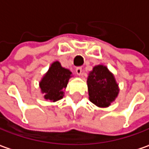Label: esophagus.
<instances>
[{
    "mask_svg": "<svg viewBox=\"0 0 149 149\" xmlns=\"http://www.w3.org/2000/svg\"><path fill=\"white\" fill-rule=\"evenodd\" d=\"M76 73L78 75V76H81L82 75V69L80 68H77L76 69Z\"/></svg>",
    "mask_w": 149,
    "mask_h": 149,
    "instance_id": "34e87169",
    "label": "esophagus"
}]
</instances>
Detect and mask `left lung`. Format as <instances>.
Masks as SVG:
<instances>
[{"label": "left lung", "instance_id": "1", "mask_svg": "<svg viewBox=\"0 0 149 149\" xmlns=\"http://www.w3.org/2000/svg\"><path fill=\"white\" fill-rule=\"evenodd\" d=\"M87 83L89 100L98 107H108L119 93L114 75L102 64L95 66L89 72Z\"/></svg>", "mask_w": 149, "mask_h": 149}]
</instances>
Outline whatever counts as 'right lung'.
<instances>
[{"mask_svg":"<svg viewBox=\"0 0 149 149\" xmlns=\"http://www.w3.org/2000/svg\"><path fill=\"white\" fill-rule=\"evenodd\" d=\"M72 77V72L62 67L58 61L52 62L39 81V87L43 97L51 102L61 100L64 97V91L67 88L69 79Z\"/></svg>","mask_w":149,"mask_h":149,"instance_id":"right-lung-1","label":"right lung"}]
</instances>
